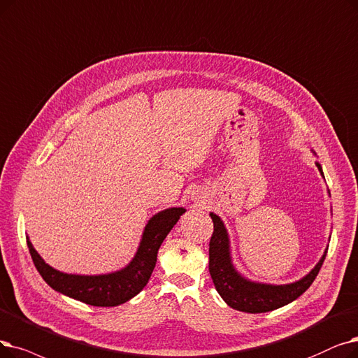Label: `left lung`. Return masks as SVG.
<instances>
[{
  "mask_svg": "<svg viewBox=\"0 0 358 358\" xmlns=\"http://www.w3.org/2000/svg\"><path fill=\"white\" fill-rule=\"evenodd\" d=\"M316 165L320 174L323 176L320 164ZM210 217L213 222V234L209 243V272L212 281L224 301L229 307L240 310V312L266 313L299 299L313 284L323 265L326 253H328L324 252L312 272L297 282L287 285H271L247 281L232 266L229 255V240L224 222L215 213H210Z\"/></svg>",
  "mask_w": 358,
  "mask_h": 358,
  "instance_id": "left-lung-1",
  "label": "left lung"
}]
</instances>
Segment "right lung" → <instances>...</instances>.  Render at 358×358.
I'll use <instances>...</instances> for the list:
<instances>
[{
  "label": "right lung",
  "mask_w": 358,
  "mask_h": 358,
  "mask_svg": "<svg viewBox=\"0 0 358 358\" xmlns=\"http://www.w3.org/2000/svg\"><path fill=\"white\" fill-rule=\"evenodd\" d=\"M184 212V208H169L153 215L145 227L141 245L129 266L108 275L63 273L46 265L29 240L27 247L38 272L51 288L90 306L114 307L129 301L145 288L157 265L162 241Z\"/></svg>",
  "instance_id": "add662e5"
}]
</instances>
